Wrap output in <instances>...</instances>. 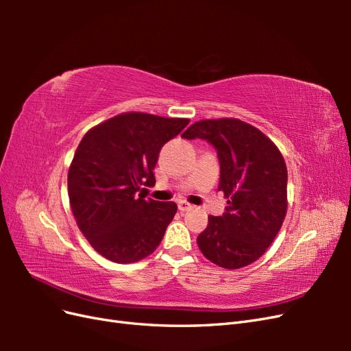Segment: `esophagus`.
Listing matches in <instances>:
<instances>
[{"instance_id": "esophagus-1", "label": "esophagus", "mask_w": 351, "mask_h": 351, "mask_svg": "<svg viewBox=\"0 0 351 351\" xmlns=\"http://www.w3.org/2000/svg\"><path fill=\"white\" fill-rule=\"evenodd\" d=\"M193 206L190 205V204H187V202H184V200H182V202H178V210H182V212H186V210H189V209H192Z\"/></svg>"}]
</instances>
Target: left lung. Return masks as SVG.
Masks as SVG:
<instances>
[{"instance_id": "1", "label": "left lung", "mask_w": 351, "mask_h": 351, "mask_svg": "<svg viewBox=\"0 0 351 351\" xmlns=\"http://www.w3.org/2000/svg\"><path fill=\"white\" fill-rule=\"evenodd\" d=\"M204 139L219 159L218 190L228 199L221 217H208L197 246L212 263L239 269L259 259L287 214V167L278 147L237 119L200 120L182 134Z\"/></svg>"}]
</instances>
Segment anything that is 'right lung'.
Here are the masks:
<instances>
[{"label":"right lung","instance_id":"add662e5","mask_svg":"<svg viewBox=\"0 0 351 351\" xmlns=\"http://www.w3.org/2000/svg\"><path fill=\"white\" fill-rule=\"evenodd\" d=\"M145 112H124L83 136L69 168L73 215L90 246L117 263L142 261L159 246L174 202L146 200L161 147L189 124Z\"/></svg>","mask_w":351,"mask_h":351}]
</instances>
